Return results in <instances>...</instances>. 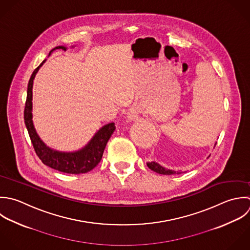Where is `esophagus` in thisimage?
I'll list each match as a JSON object with an SVG mask.
<instances>
[{
  "instance_id": "34e87169",
  "label": "esophagus",
  "mask_w": 250,
  "mask_h": 250,
  "mask_svg": "<svg viewBox=\"0 0 250 250\" xmlns=\"http://www.w3.org/2000/svg\"><path fill=\"white\" fill-rule=\"evenodd\" d=\"M128 118L130 119V120H134V119H136V115H135V113L134 112H129L128 113Z\"/></svg>"
}]
</instances>
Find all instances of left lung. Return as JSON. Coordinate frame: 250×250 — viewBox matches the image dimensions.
I'll return each instance as SVG.
<instances>
[{
    "instance_id": "1",
    "label": "left lung",
    "mask_w": 250,
    "mask_h": 250,
    "mask_svg": "<svg viewBox=\"0 0 250 250\" xmlns=\"http://www.w3.org/2000/svg\"><path fill=\"white\" fill-rule=\"evenodd\" d=\"M147 167L157 172V173H160V174H164V175H171V174H180L182 173L181 171H175V170H172V169H167L165 167H163L162 166H160L159 164L155 163V162H152V163H148L147 164Z\"/></svg>"
}]
</instances>
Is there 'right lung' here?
<instances>
[{
    "instance_id": "1",
    "label": "right lung",
    "mask_w": 250,
    "mask_h": 250,
    "mask_svg": "<svg viewBox=\"0 0 250 250\" xmlns=\"http://www.w3.org/2000/svg\"><path fill=\"white\" fill-rule=\"evenodd\" d=\"M54 49H63L66 50L65 46L59 45L54 47ZM50 51V52H51ZM43 60L40 66H38L28 83L27 88V99L25 103L24 109V122L33 144L34 150L39 157V159L44 164L45 166L70 174H80V173H86L93 169L101 161L104 149L110 137L112 136L114 130L116 129L115 124L110 123L104 126H102L95 135L91 138V140L81 150L76 152H59L53 149L48 148L39 137L36 132V129L33 125L32 121V88H33V81L35 76L41 66L44 63Z\"/></svg>"
}]
</instances>
